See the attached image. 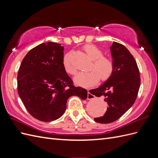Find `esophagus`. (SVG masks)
<instances>
[{"label": "esophagus", "instance_id": "esophagus-1", "mask_svg": "<svg viewBox=\"0 0 158 158\" xmlns=\"http://www.w3.org/2000/svg\"><path fill=\"white\" fill-rule=\"evenodd\" d=\"M95 98V95H92V94H90L89 92H88V99H92Z\"/></svg>", "mask_w": 158, "mask_h": 158}]
</instances>
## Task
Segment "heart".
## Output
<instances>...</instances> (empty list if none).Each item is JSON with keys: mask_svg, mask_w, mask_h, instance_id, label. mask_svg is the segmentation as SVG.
Segmentation results:
<instances>
[{"mask_svg": "<svg viewBox=\"0 0 158 158\" xmlns=\"http://www.w3.org/2000/svg\"><path fill=\"white\" fill-rule=\"evenodd\" d=\"M84 50L88 57L93 60V64L89 67L90 70L80 72L74 78V82L81 86H90L96 84L100 80L105 81L111 75L113 70L112 60L103 53L98 47L93 45H88L84 47ZM63 65L66 73L74 74L76 69L72 59V53H66L63 59Z\"/></svg>", "mask_w": 158, "mask_h": 158, "instance_id": "obj_1", "label": "heart"}]
</instances>
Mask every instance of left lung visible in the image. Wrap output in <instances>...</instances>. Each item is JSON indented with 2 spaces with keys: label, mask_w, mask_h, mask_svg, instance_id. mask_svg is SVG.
<instances>
[{
  "label": "left lung",
  "mask_w": 158,
  "mask_h": 158,
  "mask_svg": "<svg viewBox=\"0 0 158 158\" xmlns=\"http://www.w3.org/2000/svg\"><path fill=\"white\" fill-rule=\"evenodd\" d=\"M110 50L113 63L111 75L99 88L89 90L95 96L103 97L108 104L104 115L94 118L104 124L117 121L132 107L140 85L139 69L130 51L114 41Z\"/></svg>",
  "instance_id": "8db88e82"
}]
</instances>
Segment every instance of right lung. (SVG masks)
Here are the masks:
<instances>
[{
    "mask_svg": "<svg viewBox=\"0 0 158 158\" xmlns=\"http://www.w3.org/2000/svg\"><path fill=\"white\" fill-rule=\"evenodd\" d=\"M63 51L56 43H43L27 52L18 70L19 96L31 115L41 121L60 118L73 95L88 97L87 90L74 86L64 70Z\"/></svg>",
    "mask_w": 158,
    "mask_h": 158,
    "instance_id": "1",
    "label": "right lung"
}]
</instances>
